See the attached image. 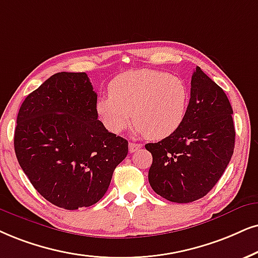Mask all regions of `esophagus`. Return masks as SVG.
<instances>
[{
	"label": "esophagus",
	"mask_w": 258,
	"mask_h": 258,
	"mask_svg": "<svg viewBox=\"0 0 258 258\" xmlns=\"http://www.w3.org/2000/svg\"><path fill=\"white\" fill-rule=\"evenodd\" d=\"M140 148H142V145L140 144H138V143H130L128 144V150H130V152H136L137 150H139Z\"/></svg>",
	"instance_id": "obj_1"
}]
</instances>
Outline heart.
I'll list each match as a JSON object with an SVG mask.
<instances>
[{"mask_svg":"<svg viewBox=\"0 0 258 258\" xmlns=\"http://www.w3.org/2000/svg\"><path fill=\"white\" fill-rule=\"evenodd\" d=\"M108 91L109 95L97 100L96 113L102 125L116 135L133 118L137 133L150 140H162L174 135L187 116L188 87L175 75L131 70L113 78Z\"/></svg>","mask_w":258,"mask_h":258,"instance_id":"obj_1","label":"heart"}]
</instances>
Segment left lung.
<instances>
[{
	"label": "left lung",
	"instance_id": "obj_1",
	"mask_svg": "<svg viewBox=\"0 0 258 258\" xmlns=\"http://www.w3.org/2000/svg\"><path fill=\"white\" fill-rule=\"evenodd\" d=\"M232 114L224 90L197 67L182 126L169 138L145 145L152 155L149 182L155 193L188 204L216 185L233 155Z\"/></svg>",
	"mask_w": 258,
	"mask_h": 258
}]
</instances>
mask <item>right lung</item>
<instances>
[{
	"instance_id": "right-lung-1",
	"label": "right lung",
	"mask_w": 258,
	"mask_h": 258,
	"mask_svg": "<svg viewBox=\"0 0 258 258\" xmlns=\"http://www.w3.org/2000/svg\"><path fill=\"white\" fill-rule=\"evenodd\" d=\"M97 95L86 73L52 75L19 110L14 149L41 197L65 210L102 199L128 143L97 119Z\"/></svg>"
}]
</instances>
